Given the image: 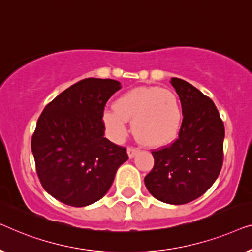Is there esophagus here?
I'll return each instance as SVG.
<instances>
[{"mask_svg": "<svg viewBox=\"0 0 252 252\" xmlns=\"http://www.w3.org/2000/svg\"><path fill=\"white\" fill-rule=\"evenodd\" d=\"M126 152H127V155H129V158H133L134 155H136L138 152H139V148H136V147H127L126 148Z\"/></svg>", "mask_w": 252, "mask_h": 252, "instance_id": "1", "label": "esophagus"}]
</instances>
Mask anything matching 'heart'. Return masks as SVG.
Here are the masks:
<instances>
[{"label":"heart","mask_w":252,"mask_h":252,"mask_svg":"<svg viewBox=\"0 0 252 252\" xmlns=\"http://www.w3.org/2000/svg\"><path fill=\"white\" fill-rule=\"evenodd\" d=\"M183 118L178 95L157 86L133 88L116 99L114 111L106 109L102 113V122L113 137H125L126 122L132 121L133 136L150 147L172 143L182 129Z\"/></svg>","instance_id":"obj_1"}]
</instances>
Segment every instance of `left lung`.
I'll use <instances>...</instances> for the list:
<instances>
[{"instance_id":"obj_1","label":"left lung","mask_w":252,"mask_h":252,"mask_svg":"<svg viewBox=\"0 0 252 252\" xmlns=\"http://www.w3.org/2000/svg\"><path fill=\"white\" fill-rule=\"evenodd\" d=\"M170 83L182 102V129L171 145L152 151L154 166L144 182L158 201L179 205L203 195L218 178L225 127L210 98L182 79Z\"/></svg>"}]
</instances>
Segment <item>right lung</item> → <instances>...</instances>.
I'll return each mask as SVG.
<instances>
[{
    "label": "right lung",
    "mask_w": 252,
    "mask_h": 252,
    "mask_svg": "<svg viewBox=\"0 0 252 252\" xmlns=\"http://www.w3.org/2000/svg\"><path fill=\"white\" fill-rule=\"evenodd\" d=\"M121 83L81 80L45 106L32 137V152L43 189L63 204L86 207L108 192L126 147L105 134L102 113Z\"/></svg>",
    "instance_id": "right-lung-1"
}]
</instances>
